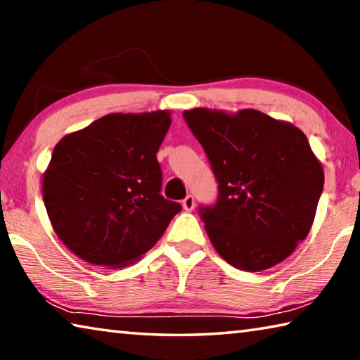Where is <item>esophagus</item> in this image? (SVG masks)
Listing matches in <instances>:
<instances>
[{
	"label": "esophagus",
	"instance_id": "esophagus-1",
	"mask_svg": "<svg viewBox=\"0 0 360 360\" xmlns=\"http://www.w3.org/2000/svg\"><path fill=\"white\" fill-rule=\"evenodd\" d=\"M182 208H184L186 211H192L195 208V198L192 197V195H187V197L182 200Z\"/></svg>",
	"mask_w": 360,
	"mask_h": 360
}]
</instances>
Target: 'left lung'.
<instances>
[{"instance_id": "8db88e82", "label": "left lung", "mask_w": 360, "mask_h": 360, "mask_svg": "<svg viewBox=\"0 0 360 360\" xmlns=\"http://www.w3.org/2000/svg\"><path fill=\"white\" fill-rule=\"evenodd\" d=\"M188 129L203 146L219 182L205 230L238 270L278 265L307 238L324 187V169L304 133L257 109L193 108Z\"/></svg>"}]
</instances>
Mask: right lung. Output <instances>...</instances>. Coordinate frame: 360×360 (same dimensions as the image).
<instances>
[{"instance_id": "1", "label": "right lung", "mask_w": 360, "mask_h": 360, "mask_svg": "<svg viewBox=\"0 0 360 360\" xmlns=\"http://www.w3.org/2000/svg\"><path fill=\"white\" fill-rule=\"evenodd\" d=\"M172 112H112L65 135L42 174L49 221L94 265L124 268L160 240L181 205L163 198L157 152Z\"/></svg>"}]
</instances>
